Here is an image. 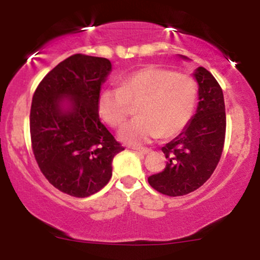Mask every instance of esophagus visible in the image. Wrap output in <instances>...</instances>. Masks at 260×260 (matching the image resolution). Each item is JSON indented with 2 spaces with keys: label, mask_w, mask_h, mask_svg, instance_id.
<instances>
[{
  "label": "esophagus",
  "mask_w": 260,
  "mask_h": 260,
  "mask_svg": "<svg viewBox=\"0 0 260 260\" xmlns=\"http://www.w3.org/2000/svg\"><path fill=\"white\" fill-rule=\"evenodd\" d=\"M133 150H136L137 153H139V154H142V155H147V154H149L151 151L150 149H148V148H136V147L133 148Z\"/></svg>",
  "instance_id": "1"
}]
</instances>
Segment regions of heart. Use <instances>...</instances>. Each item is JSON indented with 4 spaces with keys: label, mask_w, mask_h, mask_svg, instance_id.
I'll return each instance as SVG.
<instances>
[{
    "label": "heart",
    "mask_w": 260,
    "mask_h": 260,
    "mask_svg": "<svg viewBox=\"0 0 260 260\" xmlns=\"http://www.w3.org/2000/svg\"><path fill=\"white\" fill-rule=\"evenodd\" d=\"M197 96L198 86L192 77L150 64L123 77L120 88L101 91L98 109L109 126L120 127L131 112L129 103L139 101V116L122 127L118 137L124 143L143 144L184 129Z\"/></svg>",
    "instance_id": "obj_1"
}]
</instances>
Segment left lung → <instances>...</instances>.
<instances>
[{
  "mask_svg": "<svg viewBox=\"0 0 260 260\" xmlns=\"http://www.w3.org/2000/svg\"><path fill=\"white\" fill-rule=\"evenodd\" d=\"M187 59L186 56H180ZM198 83V106L184 129L161 150L168 162L151 175L149 184L165 196H184L207 182L221 157L226 132L221 86L204 67L193 73Z\"/></svg>",
  "mask_w": 260,
  "mask_h": 260,
  "instance_id": "obj_1",
  "label": "left lung"
}]
</instances>
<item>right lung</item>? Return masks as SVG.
Segmentation results:
<instances>
[{
    "label": "right lung",
    "mask_w": 260,
    "mask_h": 260,
    "mask_svg": "<svg viewBox=\"0 0 260 260\" xmlns=\"http://www.w3.org/2000/svg\"><path fill=\"white\" fill-rule=\"evenodd\" d=\"M111 71L107 58L77 53L50 71L32 96V153L47 181L66 194L99 192L111 178L115 155L124 150L99 118L101 85Z\"/></svg>",
    "instance_id": "right-lung-1"
}]
</instances>
